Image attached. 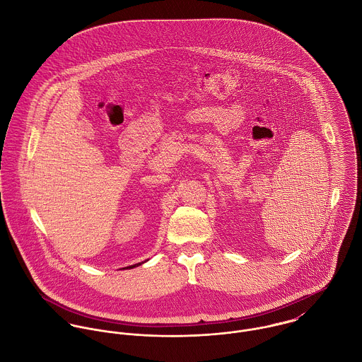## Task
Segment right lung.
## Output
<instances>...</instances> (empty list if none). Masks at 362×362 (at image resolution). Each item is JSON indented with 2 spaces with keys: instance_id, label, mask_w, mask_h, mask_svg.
<instances>
[{
  "instance_id": "obj_1",
  "label": "right lung",
  "mask_w": 362,
  "mask_h": 362,
  "mask_svg": "<svg viewBox=\"0 0 362 362\" xmlns=\"http://www.w3.org/2000/svg\"><path fill=\"white\" fill-rule=\"evenodd\" d=\"M144 263V262H142ZM142 263H136V264H132V266H128V267H122V269H134V267H136V266H139V264H142Z\"/></svg>"
}]
</instances>
